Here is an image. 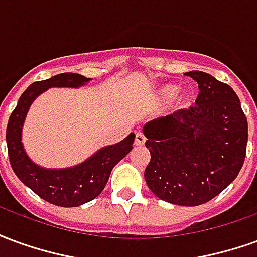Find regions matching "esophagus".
Returning <instances> with one entry per match:
<instances>
[{
	"label": "esophagus",
	"instance_id": "esophagus-1",
	"mask_svg": "<svg viewBox=\"0 0 257 257\" xmlns=\"http://www.w3.org/2000/svg\"><path fill=\"white\" fill-rule=\"evenodd\" d=\"M146 142L145 135L142 132H136V136H135V145L136 146H143Z\"/></svg>",
	"mask_w": 257,
	"mask_h": 257
}]
</instances>
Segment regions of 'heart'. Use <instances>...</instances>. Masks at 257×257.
Masks as SVG:
<instances>
[{"instance_id": "obj_1", "label": "heart", "mask_w": 257, "mask_h": 257, "mask_svg": "<svg viewBox=\"0 0 257 257\" xmlns=\"http://www.w3.org/2000/svg\"><path fill=\"white\" fill-rule=\"evenodd\" d=\"M176 92H178V88L175 85H164L162 88L157 90L156 97H154L156 104H158V106H165L168 101H171L175 97Z\"/></svg>"}]
</instances>
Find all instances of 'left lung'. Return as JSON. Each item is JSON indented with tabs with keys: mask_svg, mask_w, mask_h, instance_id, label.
I'll use <instances>...</instances> for the list:
<instances>
[{
	"mask_svg": "<svg viewBox=\"0 0 257 257\" xmlns=\"http://www.w3.org/2000/svg\"><path fill=\"white\" fill-rule=\"evenodd\" d=\"M184 75L198 82L195 106L143 126L151 156L145 179L162 201L197 206L238 176L246 154L248 121L230 85L204 71Z\"/></svg>",
	"mask_w": 257,
	"mask_h": 257,
	"instance_id": "1",
	"label": "left lung"
}]
</instances>
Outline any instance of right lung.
I'll return each mask as SVG.
<instances>
[{"label":"right lung","instance_id":"right-lung-1","mask_svg":"<svg viewBox=\"0 0 257 257\" xmlns=\"http://www.w3.org/2000/svg\"><path fill=\"white\" fill-rule=\"evenodd\" d=\"M90 81L81 74L62 73L31 84L19 97L7 126V146L15 175L49 204L74 208L95 199L106 187L112 168L132 150L135 134L115 145L104 146L84 162L70 168L49 169L37 165L27 156L22 143V129L29 108L49 88H81Z\"/></svg>","mask_w":257,"mask_h":257}]
</instances>
